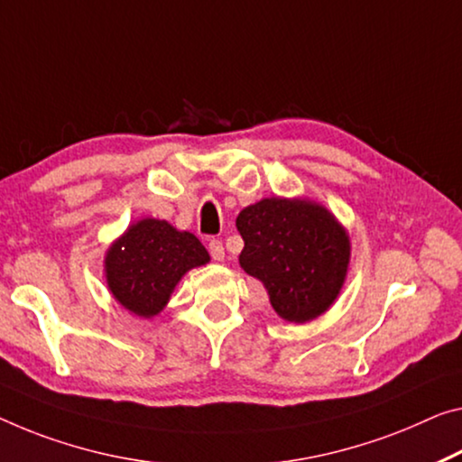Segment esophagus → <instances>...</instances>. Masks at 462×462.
<instances>
[{"mask_svg": "<svg viewBox=\"0 0 462 462\" xmlns=\"http://www.w3.org/2000/svg\"><path fill=\"white\" fill-rule=\"evenodd\" d=\"M208 252H210V255H212V260H217V262H223V260H225L223 241L210 239V241H208Z\"/></svg>", "mask_w": 462, "mask_h": 462, "instance_id": "34e87169", "label": "esophagus"}]
</instances>
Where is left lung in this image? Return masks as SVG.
I'll use <instances>...</instances> for the list:
<instances>
[{"mask_svg": "<svg viewBox=\"0 0 462 462\" xmlns=\"http://www.w3.org/2000/svg\"><path fill=\"white\" fill-rule=\"evenodd\" d=\"M239 264L264 285L276 314L308 322L343 287L349 237L328 210L305 200L266 198L239 212Z\"/></svg>", "mask_w": 462, "mask_h": 462, "instance_id": "1", "label": "left lung"}]
</instances>
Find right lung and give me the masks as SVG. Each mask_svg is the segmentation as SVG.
Instances as JSON below:
<instances>
[{"instance_id":"1","label":"right lung","mask_w":462,"mask_h":462,"mask_svg":"<svg viewBox=\"0 0 462 462\" xmlns=\"http://www.w3.org/2000/svg\"><path fill=\"white\" fill-rule=\"evenodd\" d=\"M208 260L207 247L196 236L144 218L111 245L105 268L113 297L134 314L151 318L165 308L181 276Z\"/></svg>"}]
</instances>
